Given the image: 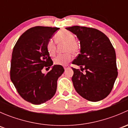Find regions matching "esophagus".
<instances>
[{
  "label": "esophagus",
  "mask_w": 128,
  "mask_h": 128,
  "mask_svg": "<svg viewBox=\"0 0 128 128\" xmlns=\"http://www.w3.org/2000/svg\"><path fill=\"white\" fill-rule=\"evenodd\" d=\"M69 68V66H64V70H66V69H68V68Z\"/></svg>",
  "instance_id": "esophagus-1"
}]
</instances>
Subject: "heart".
Returning <instances> with one entry per match:
<instances>
[{
	"label": "heart",
	"mask_w": 128,
	"mask_h": 128,
	"mask_svg": "<svg viewBox=\"0 0 128 128\" xmlns=\"http://www.w3.org/2000/svg\"><path fill=\"white\" fill-rule=\"evenodd\" d=\"M57 43H66L64 51L66 53L59 54L54 59L56 65L66 66L72 59V54L77 55L80 50V45L76 40L74 34L69 31H61L58 32L54 36ZM46 51L50 56H55L56 52V45L52 40H50L46 45Z\"/></svg>",
	"instance_id": "heart-1"
}]
</instances>
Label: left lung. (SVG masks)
<instances>
[{
	"label": "left lung",
	"instance_id": "1",
	"mask_svg": "<svg viewBox=\"0 0 128 128\" xmlns=\"http://www.w3.org/2000/svg\"><path fill=\"white\" fill-rule=\"evenodd\" d=\"M80 41V53L72 61L80 70L72 68L76 92L86 100L98 102L112 91L118 76L116 53L109 38L95 28L74 26L66 28Z\"/></svg>",
	"mask_w": 128,
	"mask_h": 128
}]
</instances>
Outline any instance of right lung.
Returning a JSON list of instances; mask_svg holds the SVG:
<instances>
[{"label":"right lung","mask_w":128,"mask_h":128,"mask_svg":"<svg viewBox=\"0 0 128 128\" xmlns=\"http://www.w3.org/2000/svg\"><path fill=\"white\" fill-rule=\"evenodd\" d=\"M57 27L34 26L23 33L14 48L10 66V79L19 95L26 101L40 104L50 100L56 94L57 80L64 69L54 65L46 74L43 68L53 64L46 45Z\"/></svg>","instance_id":"1"}]
</instances>
